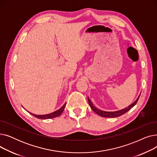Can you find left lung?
Masks as SVG:
<instances>
[{
  "label": "left lung",
  "mask_w": 157,
  "mask_h": 157,
  "mask_svg": "<svg viewBox=\"0 0 157 157\" xmlns=\"http://www.w3.org/2000/svg\"><path fill=\"white\" fill-rule=\"evenodd\" d=\"M139 97H140V95H139V97H137V99L132 104H131L130 105H129L128 107H127V108H125L124 109H122L121 110L117 111H104L100 110V109H97V108H95V107L94 105V104H92V102H91V101H90V99L88 97V104L90 106V108H91V109L95 113H97V114L99 115V116L102 117H105V118H116V117L121 116V115H122L123 114H125V113L128 111L131 108H132L136 104V103L137 102Z\"/></svg>",
  "instance_id": "8db88e82"
}]
</instances>
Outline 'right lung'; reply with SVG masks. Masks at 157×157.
I'll list each match as a JSON object with an SVG mask.
<instances>
[{"label": "right lung", "mask_w": 157, "mask_h": 157, "mask_svg": "<svg viewBox=\"0 0 157 157\" xmlns=\"http://www.w3.org/2000/svg\"><path fill=\"white\" fill-rule=\"evenodd\" d=\"M66 105V103H65L63 104V105L62 107H61V108L59 109L56 110V111L55 112H53L52 113H49V114H43V115H37V114H33V113H30L32 115H33V116L36 117L37 118H39V119H41V120H46V119H50V118H56L57 117H59L60 115L62 113V112L63 111L64 109H65V106Z\"/></svg>", "instance_id": "add662e5"}]
</instances>
